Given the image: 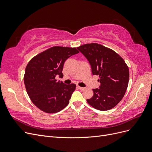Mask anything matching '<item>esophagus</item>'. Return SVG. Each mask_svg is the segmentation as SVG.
I'll return each instance as SVG.
<instances>
[{"label": "esophagus", "mask_w": 152, "mask_h": 152, "mask_svg": "<svg viewBox=\"0 0 152 152\" xmlns=\"http://www.w3.org/2000/svg\"><path fill=\"white\" fill-rule=\"evenodd\" d=\"M77 88H79L80 90H81V91H84L85 90V89H86V88H83V87H80V86H77Z\"/></svg>", "instance_id": "34e87169"}]
</instances>
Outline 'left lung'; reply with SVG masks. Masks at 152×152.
Masks as SVG:
<instances>
[{
  "mask_svg": "<svg viewBox=\"0 0 152 152\" xmlns=\"http://www.w3.org/2000/svg\"><path fill=\"white\" fill-rule=\"evenodd\" d=\"M77 49L85 56L93 75H98L99 88L93 89L87 102L93 108L106 111L114 108L124 96L129 81V69L125 61L112 49L97 43L86 44Z\"/></svg>",
  "mask_w": 152,
  "mask_h": 152,
  "instance_id": "8db88e82",
  "label": "left lung"
}]
</instances>
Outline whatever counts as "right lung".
Masks as SVG:
<instances>
[{"mask_svg":"<svg viewBox=\"0 0 152 152\" xmlns=\"http://www.w3.org/2000/svg\"><path fill=\"white\" fill-rule=\"evenodd\" d=\"M79 53L75 48L54 46L39 53L27 64L24 77L27 93L37 107L48 113H58L69 104L76 85L58 81L63 76L64 62Z\"/></svg>","mask_w":152,"mask_h":152,"instance_id":"obj_1","label":"right lung"}]
</instances>
